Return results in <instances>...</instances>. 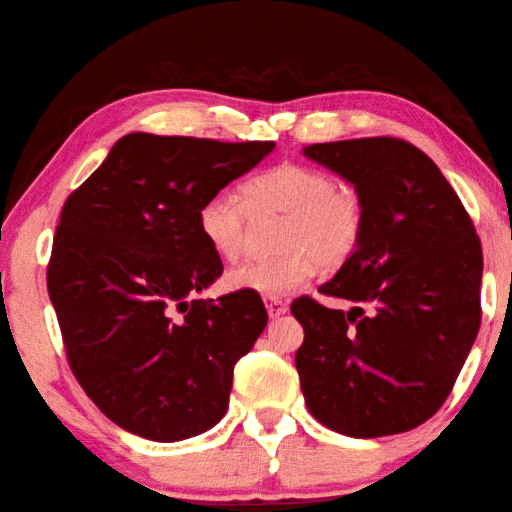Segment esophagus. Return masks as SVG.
I'll return each mask as SVG.
<instances>
[{
	"label": "esophagus",
	"mask_w": 512,
	"mask_h": 512,
	"mask_svg": "<svg viewBox=\"0 0 512 512\" xmlns=\"http://www.w3.org/2000/svg\"><path fill=\"white\" fill-rule=\"evenodd\" d=\"M266 311L271 318H280V315H284L288 311V304L284 300H280V297H266Z\"/></svg>",
	"instance_id": "1"
}]
</instances>
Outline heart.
<instances>
[{
  "label": "heart",
  "mask_w": 512,
  "mask_h": 512,
  "mask_svg": "<svg viewBox=\"0 0 512 512\" xmlns=\"http://www.w3.org/2000/svg\"><path fill=\"white\" fill-rule=\"evenodd\" d=\"M244 199L217 192L201 203L197 226L217 257L232 262L246 246L253 217L282 215L277 250L271 257L248 259L228 273L239 291L280 297L313 277L318 264L340 268L360 246L365 230L362 201L336 176L306 163H280L244 183Z\"/></svg>",
  "instance_id": "heart-1"
}]
</instances>
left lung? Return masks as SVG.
Here are the masks:
<instances>
[{
	"mask_svg": "<svg viewBox=\"0 0 512 512\" xmlns=\"http://www.w3.org/2000/svg\"><path fill=\"white\" fill-rule=\"evenodd\" d=\"M309 159L356 185L360 246L318 291L302 295L295 367L309 412L329 430L376 439L414 430L439 412L481 324L483 253L457 192L403 138L315 143Z\"/></svg>",
	"mask_w": 512,
	"mask_h": 512,
	"instance_id": "obj_1",
	"label": "left lung"
}]
</instances>
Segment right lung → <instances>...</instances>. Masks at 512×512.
I'll return each instance as SVG.
<instances>
[{
	"instance_id": "obj_1",
	"label": "right lung",
	"mask_w": 512,
	"mask_h": 512,
	"mask_svg": "<svg viewBox=\"0 0 512 512\" xmlns=\"http://www.w3.org/2000/svg\"><path fill=\"white\" fill-rule=\"evenodd\" d=\"M273 147L127 134L64 201L46 286L73 376L123 430L170 443L226 414L268 313L253 291L194 297L224 273L197 212Z\"/></svg>"
}]
</instances>
